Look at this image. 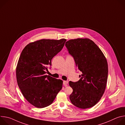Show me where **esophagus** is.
<instances>
[{
    "instance_id": "obj_1",
    "label": "esophagus",
    "mask_w": 125,
    "mask_h": 125,
    "mask_svg": "<svg viewBox=\"0 0 125 125\" xmlns=\"http://www.w3.org/2000/svg\"><path fill=\"white\" fill-rule=\"evenodd\" d=\"M68 83V81H63V84L64 85H66Z\"/></svg>"
}]
</instances>
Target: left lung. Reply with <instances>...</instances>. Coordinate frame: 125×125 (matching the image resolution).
I'll return each mask as SVG.
<instances>
[{"mask_svg":"<svg viewBox=\"0 0 125 125\" xmlns=\"http://www.w3.org/2000/svg\"><path fill=\"white\" fill-rule=\"evenodd\" d=\"M65 45L82 72L78 82L69 83L73 88L70 99L78 108L92 107L105 90L108 72L106 59L98 46L88 39L70 40Z\"/></svg>","mask_w":125,"mask_h":125,"instance_id":"1","label":"left lung"}]
</instances>
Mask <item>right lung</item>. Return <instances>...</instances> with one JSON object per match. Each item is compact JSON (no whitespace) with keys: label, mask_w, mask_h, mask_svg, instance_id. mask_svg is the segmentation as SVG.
Wrapping results in <instances>:
<instances>
[{"label":"right lung","mask_w":125,"mask_h":125,"mask_svg":"<svg viewBox=\"0 0 125 125\" xmlns=\"http://www.w3.org/2000/svg\"><path fill=\"white\" fill-rule=\"evenodd\" d=\"M66 39H42L22 50L16 67V78L26 100L37 108L50 105L62 88L63 81L46 75L47 66L64 46Z\"/></svg>","instance_id":"add662e5"}]
</instances>
